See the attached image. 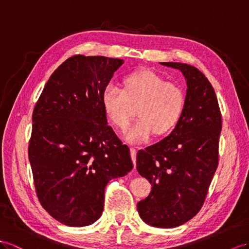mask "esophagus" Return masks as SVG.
I'll list each match as a JSON object with an SVG mask.
<instances>
[{"label": "esophagus", "mask_w": 249, "mask_h": 249, "mask_svg": "<svg viewBox=\"0 0 249 249\" xmlns=\"http://www.w3.org/2000/svg\"><path fill=\"white\" fill-rule=\"evenodd\" d=\"M137 148L135 147H130V156H131V160L133 162V165L136 167V162H137Z\"/></svg>", "instance_id": "1"}]
</instances>
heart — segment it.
I'll return each instance as SVG.
<instances>
[{"label": "heart", "mask_w": 249, "mask_h": 249, "mask_svg": "<svg viewBox=\"0 0 249 249\" xmlns=\"http://www.w3.org/2000/svg\"><path fill=\"white\" fill-rule=\"evenodd\" d=\"M122 90L111 85L101 93V106L107 120L124 131L137 107L139 120L127 131L126 139L141 143L155 133L163 137L173 131L183 116L186 95L183 88L152 70L140 69L123 76Z\"/></svg>", "instance_id": "obj_1"}]
</instances>
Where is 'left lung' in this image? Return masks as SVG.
<instances>
[{"label": "left lung", "mask_w": 249, "mask_h": 249, "mask_svg": "<svg viewBox=\"0 0 249 249\" xmlns=\"http://www.w3.org/2000/svg\"><path fill=\"white\" fill-rule=\"evenodd\" d=\"M179 69L187 82L183 116L170 135L138 151L137 169L151 184L138 213L147 224L174 228L202 208L218 167L222 116L215 92L199 69L163 62Z\"/></svg>", "instance_id": "8db88e82"}]
</instances>
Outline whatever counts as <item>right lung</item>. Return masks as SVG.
<instances>
[{
  "instance_id": "right-lung-1",
  "label": "right lung",
  "mask_w": 249,
  "mask_h": 249,
  "mask_svg": "<svg viewBox=\"0 0 249 249\" xmlns=\"http://www.w3.org/2000/svg\"><path fill=\"white\" fill-rule=\"evenodd\" d=\"M121 59L75 54L54 70L33 113L28 157L36 193L46 212L67 226L97 221L111 179L132 169L101 106V93Z\"/></svg>"
}]
</instances>
